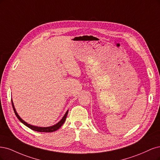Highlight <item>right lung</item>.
Segmentation results:
<instances>
[{"label": "right lung", "instance_id": "obj_1", "mask_svg": "<svg viewBox=\"0 0 160 160\" xmlns=\"http://www.w3.org/2000/svg\"><path fill=\"white\" fill-rule=\"evenodd\" d=\"M11 102H12V108H13V110H14V112L15 113V115H16V116L17 117L18 119L22 123H24V124L25 126H27V127H28L29 128L31 129V130H34V131H37V132H54L56 130H58V129L62 126L63 123H64L65 120H66V116L67 115H68V110H67V112H66V114H64V117L62 118V120L58 122L56 124L52 126H49V127H38V126H32L29 124V123H27L26 122H24L21 118H20L18 114H17V112L16 111V110H15V108L14 106V104H13V102H12V100L11 99Z\"/></svg>", "mask_w": 160, "mask_h": 160}]
</instances>
